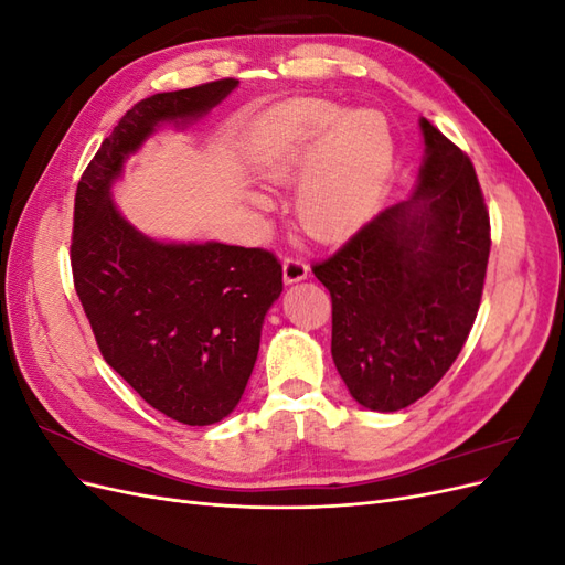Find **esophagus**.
Segmentation results:
<instances>
[{
	"label": "esophagus",
	"instance_id": "1",
	"mask_svg": "<svg viewBox=\"0 0 565 565\" xmlns=\"http://www.w3.org/2000/svg\"><path fill=\"white\" fill-rule=\"evenodd\" d=\"M306 276H309V266H306L301 259H295V256H289V259H285V264H282V280H285V285L301 282V280H306Z\"/></svg>",
	"mask_w": 565,
	"mask_h": 565
}]
</instances>
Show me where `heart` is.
<instances>
[{
	"label": "heart",
	"instance_id": "heart-1",
	"mask_svg": "<svg viewBox=\"0 0 565 565\" xmlns=\"http://www.w3.org/2000/svg\"><path fill=\"white\" fill-rule=\"evenodd\" d=\"M249 160L270 185H292L299 226L320 243H337L377 210L393 164L382 113L347 110L322 98H299L273 113L256 131ZM266 210V200L249 198Z\"/></svg>",
	"mask_w": 565,
	"mask_h": 565
}]
</instances>
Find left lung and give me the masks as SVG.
Segmentation results:
<instances>
[{"label":"left lung","instance_id":"obj_1","mask_svg":"<svg viewBox=\"0 0 565 565\" xmlns=\"http://www.w3.org/2000/svg\"><path fill=\"white\" fill-rule=\"evenodd\" d=\"M413 195L313 266L332 297V361L355 403L396 413L429 393L471 332L490 218L471 160L429 119Z\"/></svg>","mask_w":565,"mask_h":565}]
</instances>
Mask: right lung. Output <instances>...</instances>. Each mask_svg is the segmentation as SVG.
I'll return each instance as SVG.
<instances>
[{
	"mask_svg": "<svg viewBox=\"0 0 565 565\" xmlns=\"http://www.w3.org/2000/svg\"><path fill=\"white\" fill-rule=\"evenodd\" d=\"M237 79L139 100L100 143L75 193L73 278L106 363L139 396L188 426L228 417L259 353L282 266L264 249L172 243L141 233L113 202L125 162L164 125L185 129Z\"/></svg>",
	"mask_w": 565,
	"mask_h": 565,
	"instance_id": "right-lung-1",
	"label": "right lung"
}]
</instances>
